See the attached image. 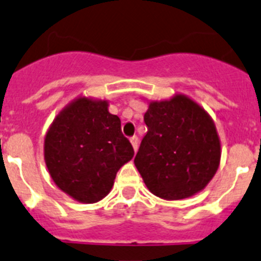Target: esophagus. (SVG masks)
<instances>
[{"label":"esophagus","instance_id":"1","mask_svg":"<svg viewBox=\"0 0 261 261\" xmlns=\"http://www.w3.org/2000/svg\"><path fill=\"white\" fill-rule=\"evenodd\" d=\"M130 143H132L135 151H137V148H138V137L137 136H133V137H130Z\"/></svg>","mask_w":261,"mask_h":261}]
</instances>
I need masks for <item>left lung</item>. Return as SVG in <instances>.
Wrapping results in <instances>:
<instances>
[{
  "label": "left lung",
  "mask_w": 261,
  "mask_h": 261,
  "mask_svg": "<svg viewBox=\"0 0 261 261\" xmlns=\"http://www.w3.org/2000/svg\"><path fill=\"white\" fill-rule=\"evenodd\" d=\"M147 133L135 158L136 168L155 196L182 200L206 187L220 161L214 121L185 95L152 101L145 114Z\"/></svg>",
  "instance_id": "1"
}]
</instances>
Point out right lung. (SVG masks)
<instances>
[{
  "label": "right lung",
  "instance_id": "obj_1",
  "mask_svg": "<svg viewBox=\"0 0 261 261\" xmlns=\"http://www.w3.org/2000/svg\"><path fill=\"white\" fill-rule=\"evenodd\" d=\"M108 102L79 97L69 103L44 138V161L59 188L79 202L102 200L116 173L135 155Z\"/></svg>",
  "mask_w": 261,
  "mask_h": 261
}]
</instances>
